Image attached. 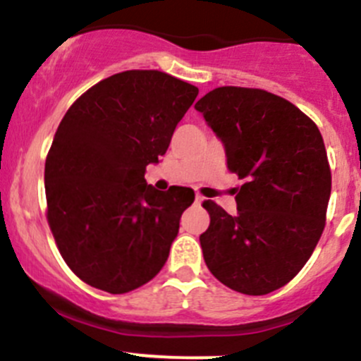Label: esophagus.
<instances>
[{
	"instance_id": "1",
	"label": "esophagus",
	"mask_w": 361,
	"mask_h": 361,
	"mask_svg": "<svg viewBox=\"0 0 361 361\" xmlns=\"http://www.w3.org/2000/svg\"><path fill=\"white\" fill-rule=\"evenodd\" d=\"M195 200H196V203H203V202H205V198H203V196L200 195V192H196Z\"/></svg>"
}]
</instances>
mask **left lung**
I'll return each instance as SVG.
<instances>
[{"instance_id":"left-lung-1","label":"left lung","mask_w":361,"mask_h":361,"mask_svg":"<svg viewBox=\"0 0 361 361\" xmlns=\"http://www.w3.org/2000/svg\"><path fill=\"white\" fill-rule=\"evenodd\" d=\"M243 179L236 215L214 202L203 257L221 283L247 295L283 287L313 254L332 189L318 126L292 102L259 88L221 87L196 102Z\"/></svg>"}]
</instances>
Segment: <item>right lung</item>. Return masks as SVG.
Listing matches in <instances>:
<instances>
[{
    "instance_id": "add662e5",
    "label": "right lung",
    "mask_w": 361,
    "mask_h": 361,
    "mask_svg": "<svg viewBox=\"0 0 361 361\" xmlns=\"http://www.w3.org/2000/svg\"><path fill=\"white\" fill-rule=\"evenodd\" d=\"M198 88L159 71H125L85 92L44 163L48 224L78 278L109 293L161 271L195 191H158L144 173L169 149Z\"/></svg>"
}]
</instances>
